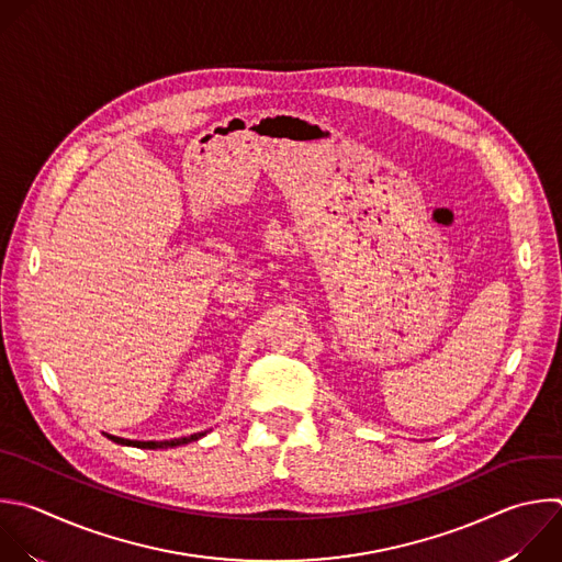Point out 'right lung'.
Segmentation results:
<instances>
[{
	"mask_svg": "<svg viewBox=\"0 0 562 562\" xmlns=\"http://www.w3.org/2000/svg\"><path fill=\"white\" fill-rule=\"evenodd\" d=\"M205 437V432H199V435H192V437H180V439H171V441H130V439H121V437H112L108 435V439H112L114 443H121V446H134V448H143V450H158V448H176V446H182V443H190V441H196Z\"/></svg>",
	"mask_w": 562,
	"mask_h": 562,
	"instance_id": "add662e5",
	"label": "right lung"
}]
</instances>
